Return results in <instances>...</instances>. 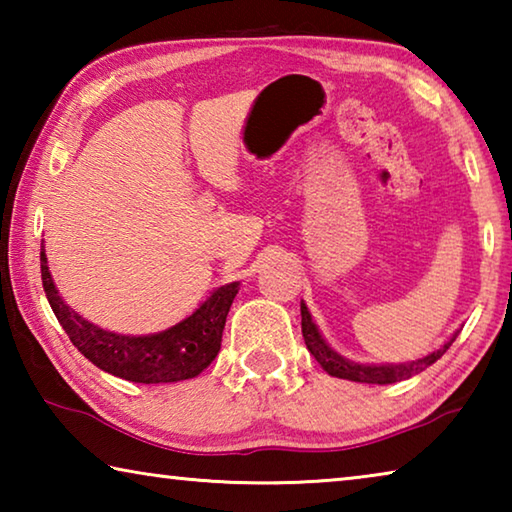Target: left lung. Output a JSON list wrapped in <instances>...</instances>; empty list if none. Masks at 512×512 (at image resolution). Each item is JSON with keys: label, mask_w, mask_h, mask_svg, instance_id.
<instances>
[{"label": "left lung", "mask_w": 512, "mask_h": 512, "mask_svg": "<svg viewBox=\"0 0 512 512\" xmlns=\"http://www.w3.org/2000/svg\"><path fill=\"white\" fill-rule=\"evenodd\" d=\"M300 314H302V336H305L307 350L314 354V359L320 363V366H323L327 375L359 381V384H395V381H402V379L418 375V372L429 368L431 363H436L440 357H443L449 345H452L456 339V334H454L452 339L443 345V348L427 354V357H422V359H415V361L384 363V366H375V363H354L329 348L323 336H320L316 323L311 320V314H309L305 302H300Z\"/></svg>", "instance_id": "1"}]
</instances>
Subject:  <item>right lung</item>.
Returning <instances> with one entry per match:
<instances>
[{
    "instance_id": "obj_1",
    "label": "right lung",
    "mask_w": 512,
    "mask_h": 512,
    "mask_svg": "<svg viewBox=\"0 0 512 512\" xmlns=\"http://www.w3.org/2000/svg\"><path fill=\"white\" fill-rule=\"evenodd\" d=\"M40 273L49 305L74 348L97 368L135 384H171L201 375L221 350L225 318L239 291V282H230L178 325L158 334L126 336L88 323L65 305L51 280L45 246H40Z\"/></svg>"
}]
</instances>
